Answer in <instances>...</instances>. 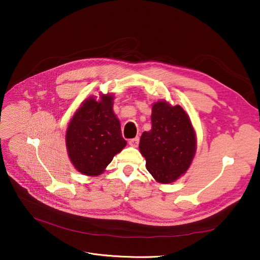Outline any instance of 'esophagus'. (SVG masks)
I'll return each instance as SVG.
<instances>
[{
	"label": "esophagus",
	"instance_id": "1",
	"mask_svg": "<svg viewBox=\"0 0 260 260\" xmlns=\"http://www.w3.org/2000/svg\"><path fill=\"white\" fill-rule=\"evenodd\" d=\"M128 143H129V145H131V146L137 147V146L139 145V138H138V137H136V138H134V139H129Z\"/></svg>",
	"mask_w": 260,
	"mask_h": 260
}]
</instances>
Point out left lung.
Returning <instances> with one entry per match:
<instances>
[{
    "mask_svg": "<svg viewBox=\"0 0 260 260\" xmlns=\"http://www.w3.org/2000/svg\"><path fill=\"white\" fill-rule=\"evenodd\" d=\"M139 148L147 171L161 183H170L186 172L196 152L195 132L180 105L159 101L152 109V129L141 136Z\"/></svg>",
    "mask_w": 260,
    "mask_h": 260,
    "instance_id": "obj_1",
    "label": "left lung"
}]
</instances>
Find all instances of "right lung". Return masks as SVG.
I'll return each mask as SVG.
<instances>
[{
	"label": "right lung",
	"mask_w": 260,
	"mask_h": 260,
	"mask_svg": "<svg viewBox=\"0 0 260 260\" xmlns=\"http://www.w3.org/2000/svg\"><path fill=\"white\" fill-rule=\"evenodd\" d=\"M125 145L111 94L102 95L101 101L92 97L84 101L66 132L70 159L80 173L88 176L100 175Z\"/></svg>",
	"instance_id": "right-lung-1"
}]
</instances>
